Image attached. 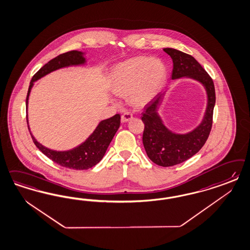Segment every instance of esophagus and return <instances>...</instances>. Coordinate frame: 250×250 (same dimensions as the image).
I'll use <instances>...</instances> for the list:
<instances>
[{
    "label": "esophagus",
    "mask_w": 250,
    "mask_h": 250,
    "mask_svg": "<svg viewBox=\"0 0 250 250\" xmlns=\"http://www.w3.org/2000/svg\"><path fill=\"white\" fill-rule=\"evenodd\" d=\"M132 114L129 112H125L122 116H121V121L122 122H128V121H130L131 119H132Z\"/></svg>",
    "instance_id": "1"
}]
</instances>
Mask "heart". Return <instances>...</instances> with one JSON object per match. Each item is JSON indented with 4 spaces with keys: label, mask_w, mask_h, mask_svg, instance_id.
<instances>
[{
    "label": "heart",
    "mask_w": 250,
    "mask_h": 250,
    "mask_svg": "<svg viewBox=\"0 0 250 250\" xmlns=\"http://www.w3.org/2000/svg\"><path fill=\"white\" fill-rule=\"evenodd\" d=\"M167 78V68L158 59L134 57L113 69L110 88L117 96L128 95L135 106L148 104L161 89Z\"/></svg>",
    "instance_id": "b5f03b06"
}]
</instances>
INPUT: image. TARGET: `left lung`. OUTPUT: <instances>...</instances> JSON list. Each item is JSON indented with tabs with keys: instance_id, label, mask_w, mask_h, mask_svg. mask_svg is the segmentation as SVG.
<instances>
[{
	"instance_id": "1",
	"label": "left lung",
	"mask_w": 250,
	"mask_h": 250,
	"mask_svg": "<svg viewBox=\"0 0 250 250\" xmlns=\"http://www.w3.org/2000/svg\"><path fill=\"white\" fill-rule=\"evenodd\" d=\"M173 62L171 78H189L199 82L206 91L207 105L201 123L186 133H177L164 124L158 113L166 91L159 93L145 107L142 121L145 123L143 143L152 161L161 167H172L183 163L198 153L209 137L215 105V90L212 79L193 57L176 48H166Z\"/></svg>"
}]
</instances>
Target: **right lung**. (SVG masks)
Returning <instances> with one entry per match:
<instances>
[{
  "instance_id": "1",
  "label": "right lung",
  "mask_w": 250,
  "mask_h": 250,
  "mask_svg": "<svg viewBox=\"0 0 250 250\" xmlns=\"http://www.w3.org/2000/svg\"><path fill=\"white\" fill-rule=\"evenodd\" d=\"M85 64L86 60L84 58V52L78 50H72L66 52L49 61L48 63L44 65L40 69V71L33 76L26 96V109L28 106L30 92L36 81L40 80L48 73H52L62 68ZM26 121L34 144L50 160L70 169L84 170L96 166L101 161V159L105 155L108 145H110L114 135L120 128L121 115L116 114L109 119L100 121L97 128L84 142H83L81 145H77L73 149L67 151L51 150L48 147L41 145V143L38 142L37 139L34 137L30 130L28 124V117H26Z\"/></svg>"
}]
</instances>
